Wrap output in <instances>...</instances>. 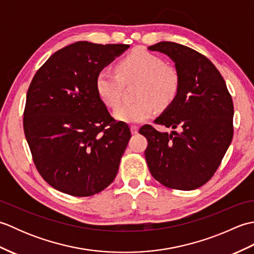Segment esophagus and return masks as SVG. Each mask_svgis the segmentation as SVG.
Returning <instances> with one entry per match:
<instances>
[{
  "mask_svg": "<svg viewBox=\"0 0 254 254\" xmlns=\"http://www.w3.org/2000/svg\"><path fill=\"white\" fill-rule=\"evenodd\" d=\"M131 132H132V134H136L138 132V127L137 126H131Z\"/></svg>",
  "mask_w": 254,
  "mask_h": 254,
  "instance_id": "esophagus-1",
  "label": "esophagus"
}]
</instances>
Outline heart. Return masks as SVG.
Wrapping results in <instances>:
<instances>
[{
	"label": "heart",
	"mask_w": 254,
	"mask_h": 254,
	"mask_svg": "<svg viewBox=\"0 0 254 254\" xmlns=\"http://www.w3.org/2000/svg\"><path fill=\"white\" fill-rule=\"evenodd\" d=\"M116 71L102 68L97 74L95 86L102 102L116 107L121 100L124 84L137 83L134 93L137 99L123 102L113 111L120 121L141 122L153 115L156 106L163 109L171 105L179 93L180 76L177 69L145 49H135L122 58Z\"/></svg>",
	"instance_id": "heart-1"
}]
</instances>
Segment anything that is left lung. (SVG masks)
<instances>
[{
    "instance_id": "left-lung-1",
    "label": "left lung",
    "mask_w": 254,
    "mask_h": 254,
    "mask_svg": "<svg viewBox=\"0 0 254 254\" xmlns=\"http://www.w3.org/2000/svg\"><path fill=\"white\" fill-rule=\"evenodd\" d=\"M175 62L180 76L177 98L154 121L177 128L161 133L145 124V158L150 174L175 190H194L214 176L234 136V104L218 69L206 57L171 41L148 47Z\"/></svg>"
}]
</instances>
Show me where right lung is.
Masks as SVG:
<instances>
[{"label":"right lung","mask_w":254,"mask_h":254,"mask_svg":"<svg viewBox=\"0 0 254 254\" xmlns=\"http://www.w3.org/2000/svg\"><path fill=\"white\" fill-rule=\"evenodd\" d=\"M128 47L75 42L53 53L32 78L24 132L38 172L56 190L90 196L115 180L131 131L110 116L95 80Z\"/></svg>","instance_id":"1"}]
</instances>
